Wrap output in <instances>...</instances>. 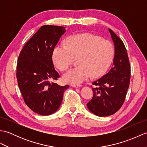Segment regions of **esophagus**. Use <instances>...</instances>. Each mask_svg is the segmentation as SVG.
I'll return each mask as SVG.
<instances>
[{"label":"esophagus","mask_w":147,"mask_h":147,"mask_svg":"<svg viewBox=\"0 0 147 147\" xmlns=\"http://www.w3.org/2000/svg\"><path fill=\"white\" fill-rule=\"evenodd\" d=\"M71 86L74 88H80V87L82 86V85H71Z\"/></svg>","instance_id":"34e87169"}]
</instances>
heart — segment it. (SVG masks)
<instances>
[{
  "label": "heart",
  "instance_id": "heart-1",
  "mask_svg": "<svg viewBox=\"0 0 147 147\" xmlns=\"http://www.w3.org/2000/svg\"><path fill=\"white\" fill-rule=\"evenodd\" d=\"M114 55V47L110 41L83 33L70 36L66 45H56L52 58L55 66L62 71L67 70L75 58H79V66L71 69L63 76L65 82L79 84L92 76L98 78L105 74Z\"/></svg>",
  "mask_w": 147,
  "mask_h": 147
}]
</instances>
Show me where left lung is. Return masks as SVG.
I'll return each instance as SVG.
<instances>
[{
    "mask_svg": "<svg viewBox=\"0 0 147 147\" xmlns=\"http://www.w3.org/2000/svg\"><path fill=\"white\" fill-rule=\"evenodd\" d=\"M115 46L113 65L107 74L92 83L93 96L88 104L89 110L100 117L115 113L125 100L129 86L131 66L123 42L109 29Z\"/></svg>",
    "mask_w": 147,
    "mask_h": 147,
    "instance_id": "obj_1",
    "label": "left lung"
}]
</instances>
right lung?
Returning <instances> with one entry per match:
<instances>
[{
  "label": "right lung",
  "mask_w": 147,
  "mask_h": 147,
  "mask_svg": "<svg viewBox=\"0 0 147 147\" xmlns=\"http://www.w3.org/2000/svg\"><path fill=\"white\" fill-rule=\"evenodd\" d=\"M65 27L44 25L31 38L19 55L16 77L18 86L28 107L42 115H51L60 107L69 85L51 82L60 76L55 70L53 51Z\"/></svg>",
  "instance_id": "1"
}]
</instances>
